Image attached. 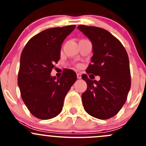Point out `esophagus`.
I'll use <instances>...</instances> for the list:
<instances>
[{"label":"esophagus","mask_w":146,"mask_h":146,"mask_svg":"<svg viewBox=\"0 0 146 146\" xmlns=\"http://www.w3.org/2000/svg\"><path fill=\"white\" fill-rule=\"evenodd\" d=\"M77 78L78 79H81V78H82V75L80 74V73H78L77 74Z\"/></svg>","instance_id":"1"}]
</instances>
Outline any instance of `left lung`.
I'll use <instances>...</instances> for the list:
<instances>
[{"label":"left lung","instance_id":"1","mask_svg":"<svg viewBox=\"0 0 146 146\" xmlns=\"http://www.w3.org/2000/svg\"><path fill=\"white\" fill-rule=\"evenodd\" d=\"M77 28L92 45L93 55L87 73L100 77L98 81L89 79L86 74L82 76L88 85L82 95L83 107L92 117L108 119L121 109L131 88L127 52L118 39L106 29L85 25Z\"/></svg>","mask_w":146,"mask_h":146}]
</instances>
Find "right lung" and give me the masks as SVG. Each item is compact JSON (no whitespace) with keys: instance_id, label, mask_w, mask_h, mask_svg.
I'll return each instance as SVG.
<instances>
[{"instance_id":"obj_1","label":"right lung","mask_w":146,"mask_h":146,"mask_svg":"<svg viewBox=\"0 0 146 146\" xmlns=\"http://www.w3.org/2000/svg\"><path fill=\"white\" fill-rule=\"evenodd\" d=\"M76 25L45 29L31 38L20 56L18 87L22 99L32 115L40 119L56 117L64 98L77 80L76 73L66 69L60 78L51 76L61 56V44Z\"/></svg>"}]
</instances>
